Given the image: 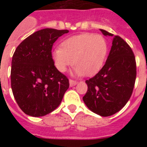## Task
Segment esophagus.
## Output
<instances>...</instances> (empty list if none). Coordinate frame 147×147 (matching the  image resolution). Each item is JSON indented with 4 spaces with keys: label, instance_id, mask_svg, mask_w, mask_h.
<instances>
[{
    "label": "esophagus",
    "instance_id": "1",
    "mask_svg": "<svg viewBox=\"0 0 147 147\" xmlns=\"http://www.w3.org/2000/svg\"><path fill=\"white\" fill-rule=\"evenodd\" d=\"M77 84H78V82H77V81L72 80V79H69V85H70L71 87L75 86V85H77Z\"/></svg>",
    "mask_w": 147,
    "mask_h": 147
}]
</instances>
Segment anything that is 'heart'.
Segmentation results:
<instances>
[{"label":"heart","instance_id":"obj_1","mask_svg":"<svg viewBox=\"0 0 147 147\" xmlns=\"http://www.w3.org/2000/svg\"><path fill=\"white\" fill-rule=\"evenodd\" d=\"M107 42L104 36L82 33L68 38L53 52V62L61 72L71 64L77 76H92L100 71L107 53Z\"/></svg>","mask_w":147,"mask_h":147}]
</instances>
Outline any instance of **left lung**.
<instances>
[{
	"label": "left lung",
	"mask_w": 147,
	"mask_h": 147,
	"mask_svg": "<svg viewBox=\"0 0 147 147\" xmlns=\"http://www.w3.org/2000/svg\"><path fill=\"white\" fill-rule=\"evenodd\" d=\"M113 37L112 47L102 69L85 81L88 91L83 100L92 112L102 117L121 111L132 95L137 77V65L130 47L119 36L100 30Z\"/></svg>",
	"instance_id": "8db88e82"
}]
</instances>
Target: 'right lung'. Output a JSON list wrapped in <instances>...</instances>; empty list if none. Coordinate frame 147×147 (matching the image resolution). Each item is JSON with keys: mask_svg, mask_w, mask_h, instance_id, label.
<instances>
[{"mask_svg": "<svg viewBox=\"0 0 147 147\" xmlns=\"http://www.w3.org/2000/svg\"><path fill=\"white\" fill-rule=\"evenodd\" d=\"M68 30L46 28L29 36L12 58L10 80L13 94L27 115L42 117L53 111L69 87V79L55 68L52 48Z\"/></svg>", "mask_w": 147, "mask_h": 147, "instance_id": "1", "label": "right lung"}]
</instances>
